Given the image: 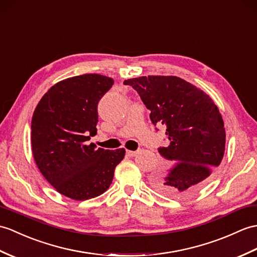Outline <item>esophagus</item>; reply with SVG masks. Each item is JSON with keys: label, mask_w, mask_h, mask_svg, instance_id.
<instances>
[{"label": "esophagus", "mask_w": 257, "mask_h": 257, "mask_svg": "<svg viewBox=\"0 0 257 257\" xmlns=\"http://www.w3.org/2000/svg\"><path fill=\"white\" fill-rule=\"evenodd\" d=\"M137 153H138V151H130V150H127V154L129 157H135L137 156Z\"/></svg>", "instance_id": "esophagus-1"}]
</instances>
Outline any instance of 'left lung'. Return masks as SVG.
Here are the masks:
<instances>
[{"label":"left lung","instance_id":"8db88e82","mask_svg":"<svg viewBox=\"0 0 257 257\" xmlns=\"http://www.w3.org/2000/svg\"><path fill=\"white\" fill-rule=\"evenodd\" d=\"M123 84L138 92L151 111L154 126H166L170 145L158 150L173 166L151 178L153 188L172 198L198 192L224 154V123L213 100L198 87L172 75L140 76Z\"/></svg>","mask_w":257,"mask_h":257}]
</instances>
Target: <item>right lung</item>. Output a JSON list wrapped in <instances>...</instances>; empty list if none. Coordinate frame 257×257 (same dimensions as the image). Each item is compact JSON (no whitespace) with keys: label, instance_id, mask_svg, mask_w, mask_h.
Wrapping results in <instances>:
<instances>
[{"label":"right lung","instance_id":"obj_1","mask_svg":"<svg viewBox=\"0 0 257 257\" xmlns=\"http://www.w3.org/2000/svg\"><path fill=\"white\" fill-rule=\"evenodd\" d=\"M111 77L83 74L53 85L32 119V150L41 174L59 193L75 200L94 198L110 186L124 149L87 145L97 133V105Z\"/></svg>","mask_w":257,"mask_h":257}]
</instances>
